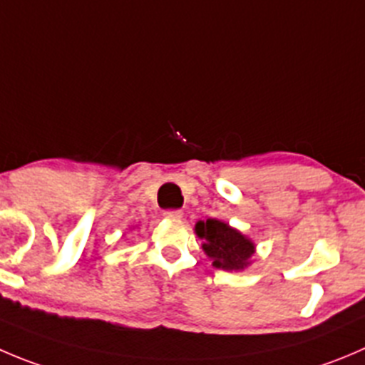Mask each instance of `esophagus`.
<instances>
[{
	"label": "esophagus",
	"mask_w": 365,
	"mask_h": 365,
	"mask_svg": "<svg viewBox=\"0 0 365 365\" xmlns=\"http://www.w3.org/2000/svg\"><path fill=\"white\" fill-rule=\"evenodd\" d=\"M164 217L171 219V221H180V219L183 217V212L182 210H165Z\"/></svg>",
	"instance_id": "obj_1"
}]
</instances>
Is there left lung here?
Segmentation results:
<instances>
[{
  "mask_svg": "<svg viewBox=\"0 0 365 365\" xmlns=\"http://www.w3.org/2000/svg\"><path fill=\"white\" fill-rule=\"evenodd\" d=\"M194 232L203 240L201 250L210 258L214 267L222 271H244L251 265L255 242L222 219L210 217L207 221H197Z\"/></svg>",
  "mask_w": 365,
  "mask_h": 365,
  "instance_id": "obj_1",
  "label": "left lung"
}]
</instances>
